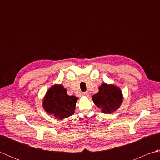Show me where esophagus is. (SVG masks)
<instances>
[{
  "instance_id": "esophagus-1",
  "label": "esophagus",
  "mask_w": 160,
  "mask_h": 160,
  "mask_svg": "<svg viewBox=\"0 0 160 160\" xmlns=\"http://www.w3.org/2000/svg\"><path fill=\"white\" fill-rule=\"evenodd\" d=\"M89 92H88V91H86V92H83L82 93V96H89Z\"/></svg>"
}]
</instances>
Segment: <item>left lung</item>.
I'll return each instance as SVG.
<instances>
[{
  "label": "left lung",
  "instance_id": "1",
  "mask_svg": "<svg viewBox=\"0 0 160 160\" xmlns=\"http://www.w3.org/2000/svg\"><path fill=\"white\" fill-rule=\"evenodd\" d=\"M122 99L123 96L120 88L106 83L102 84L99 91L92 97L95 104L104 113H111L116 111L120 107Z\"/></svg>",
  "mask_w": 160,
  "mask_h": 160
}]
</instances>
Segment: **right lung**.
Masks as SVG:
<instances>
[{
  "mask_svg": "<svg viewBox=\"0 0 160 160\" xmlns=\"http://www.w3.org/2000/svg\"><path fill=\"white\" fill-rule=\"evenodd\" d=\"M78 98L69 96L61 84L53 85L47 91L43 100V107L49 115L62 120L72 115Z\"/></svg>",
  "mask_w": 160,
  "mask_h": 160,
  "instance_id": "1",
  "label": "right lung"
}]
</instances>
